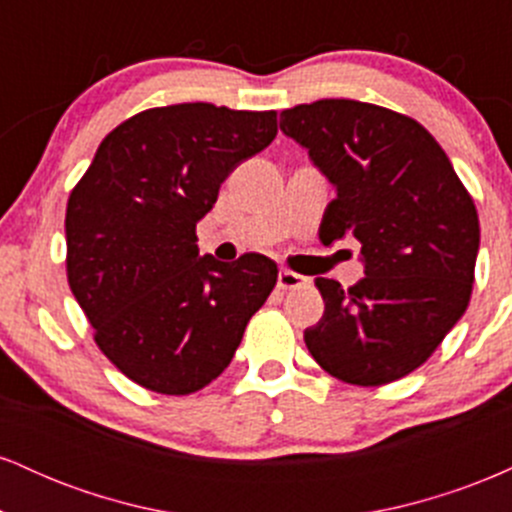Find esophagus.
Listing matches in <instances>:
<instances>
[{
  "label": "esophagus",
  "mask_w": 512,
  "mask_h": 512,
  "mask_svg": "<svg viewBox=\"0 0 512 512\" xmlns=\"http://www.w3.org/2000/svg\"><path fill=\"white\" fill-rule=\"evenodd\" d=\"M305 281H308L305 276L291 272V269H281L279 276H276V286L279 289H301Z\"/></svg>",
  "instance_id": "34e87169"
}]
</instances>
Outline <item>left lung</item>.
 Masks as SVG:
<instances>
[{"instance_id": "1", "label": "left lung", "mask_w": 512, "mask_h": 512, "mask_svg": "<svg viewBox=\"0 0 512 512\" xmlns=\"http://www.w3.org/2000/svg\"><path fill=\"white\" fill-rule=\"evenodd\" d=\"M281 132L337 190L322 243L354 236L366 274L346 291L317 276L325 315L305 330V346L344 383L404 378L467 310L477 207L428 129L395 110L325 98L284 110Z\"/></svg>"}]
</instances>
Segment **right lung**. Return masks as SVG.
Returning <instances> with one entry per match:
<instances>
[{"label": "right lung", "instance_id": "right-lung-1", "mask_svg": "<svg viewBox=\"0 0 512 512\" xmlns=\"http://www.w3.org/2000/svg\"><path fill=\"white\" fill-rule=\"evenodd\" d=\"M276 137V113L180 103L117 125L67 202V279L96 344L129 380L190 395L231 363L276 284L257 252L199 255L221 182Z\"/></svg>", "mask_w": 512, "mask_h": 512}]
</instances>
